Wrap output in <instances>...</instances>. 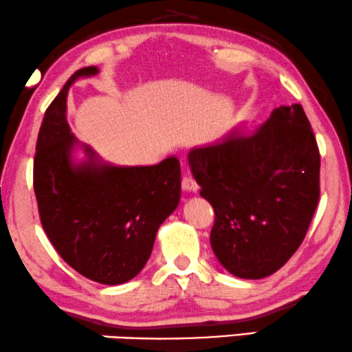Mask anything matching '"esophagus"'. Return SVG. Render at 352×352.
Instances as JSON below:
<instances>
[{
  "label": "esophagus",
  "mask_w": 352,
  "mask_h": 352,
  "mask_svg": "<svg viewBox=\"0 0 352 352\" xmlns=\"http://www.w3.org/2000/svg\"><path fill=\"white\" fill-rule=\"evenodd\" d=\"M182 188H183V191L196 192V191H197V183H196L195 178H191V177H183V178H182Z\"/></svg>",
  "instance_id": "1"
}]
</instances>
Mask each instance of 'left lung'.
<instances>
[{
    "label": "left lung",
    "mask_w": 352,
    "mask_h": 352,
    "mask_svg": "<svg viewBox=\"0 0 352 352\" xmlns=\"http://www.w3.org/2000/svg\"><path fill=\"white\" fill-rule=\"evenodd\" d=\"M188 162L214 207L210 244L225 270L261 279L282 268L303 242L320 195V155L303 107L274 108L254 133L192 148Z\"/></svg>",
    "instance_id": "left-lung-1"
}]
</instances>
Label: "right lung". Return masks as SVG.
I'll list each match as a JSON object with an SVG mask.
<instances>
[{"label":"right lung","instance_id":"right-lung-1","mask_svg":"<svg viewBox=\"0 0 352 352\" xmlns=\"http://www.w3.org/2000/svg\"><path fill=\"white\" fill-rule=\"evenodd\" d=\"M78 70L44 113L33 162V188L43 230L58 255L87 279L124 284L150 258L157 228L180 202V161L156 166L100 164L84 146L87 161L73 164L78 143L67 122V94Z\"/></svg>","mask_w":352,"mask_h":352}]
</instances>
